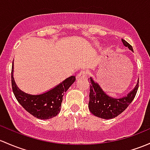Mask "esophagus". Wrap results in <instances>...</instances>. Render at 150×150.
I'll return each mask as SVG.
<instances>
[{"label": "esophagus", "instance_id": "esophagus-1", "mask_svg": "<svg viewBox=\"0 0 150 150\" xmlns=\"http://www.w3.org/2000/svg\"><path fill=\"white\" fill-rule=\"evenodd\" d=\"M87 76H88L87 71L82 70L81 72H80L77 75L76 78H77V79H84V78H87Z\"/></svg>", "mask_w": 150, "mask_h": 150}]
</instances>
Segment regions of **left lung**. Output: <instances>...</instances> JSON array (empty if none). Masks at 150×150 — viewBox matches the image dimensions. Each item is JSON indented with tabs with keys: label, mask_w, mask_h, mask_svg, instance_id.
<instances>
[{
	"label": "left lung",
	"mask_w": 150,
	"mask_h": 150,
	"mask_svg": "<svg viewBox=\"0 0 150 150\" xmlns=\"http://www.w3.org/2000/svg\"><path fill=\"white\" fill-rule=\"evenodd\" d=\"M124 46L133 51V48L127 41L122 39ZM90 84V100L88 106L91 112L94 116L105 119H110L115 118L121 114L125 109H127L129 104L134 98L139 88V83L134 89L128 94L127 96L121 98H113L108 97L102 91L100 86L95 83L92 78H88Z\"/></svg>",
	"instance_id": "8db88e82"
}]
</instances>
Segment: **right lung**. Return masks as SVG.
Returning <instances> with one entry per match:
<instances>
[{
  "mask_svg": "<svg viewBox=\"0 0 150 150\" xmlns=\"http://www.w3.org/2000/svg\"><path fill=\"white\" fill-rule=\"evenodd\" d=\"M12 71L13 65L11 74ZM75 80V77L71 76L48 92L37 96L25 93L18 89L12 75L11 86L16 98L26 111L37 119H48L54 117L59 113L64 92Z\"/></svg>",
  "mask_w": 150,
  "mask_h": 150,
  "instance_id": "add662e5",
  "label": "right lung"
}]
</instances>
